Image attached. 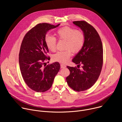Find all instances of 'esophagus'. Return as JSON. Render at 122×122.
<instances>
[{"mask_svg":"<svg viewBox=\"0 0 122 122\" xmlns=\"http://www.w3.org/2000/svg\"><path fill=\"white\" fill-rule=\"evenodd\" d=\"M60 66H61V68H65L66 67V66L64 64H60Z\"/></svg>","mask_w":122,"mask_h":122,"instance_id":"1","label":"esophagus"}]
</instances>
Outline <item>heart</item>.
I'll list each match as a JSON object with an SVG mask.
<instances>
[{
    "label": "heart",
    "mask_w": 122,
    "mask_h": 122,
    "mask_svg": "<svg viewBox=\"0 0 122 122\" xmlns=\"http://www.w3.org/2000/svg\"><path fill=\"white\" fill-rule=\"evenodd\" d=\"M56 35L59 39L66 41V49H68L65 51H58L53 55V60L61 63H66L71 56V50L73 53H76L81 49L84 43V35L82 32L69 26H64L59 28L56 32ZM45 42L50 51H55L56 50V38L47 35L45 37Z\"/></svg>",
    "instance_id": "1"
}]
</instances>
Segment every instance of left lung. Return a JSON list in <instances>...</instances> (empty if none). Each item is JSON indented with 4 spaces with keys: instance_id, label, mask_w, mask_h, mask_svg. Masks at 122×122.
Listing matches in <instances>:
<instances>
[{
    "instance_id": "8db88e82",
    "label": "left lung",
    "mask_w": 122,
    "mask_h": 122,
    "mask_svg": "<svg viewBox=\"0 0 122 122\" xmlns=\"http://www.w3.org/2000/svg\"><path fill=\"white\" fill-rule=\"evenodd\" d=\"M73 23L80 28L84 35L83 46L72 60L78 66L81 64L82 69L67 66L70 74L66 80L71 88L80 92L91 87L100 75L103 64V46L98 33L91 25L82 21Z\"/></svg>"
}]
</instances>
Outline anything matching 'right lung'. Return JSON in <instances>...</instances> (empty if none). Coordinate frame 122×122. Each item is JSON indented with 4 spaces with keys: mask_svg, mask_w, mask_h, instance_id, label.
Listing matches in <instances>:
<instances>
[{
    "mask_svg": "<svg viewBox=\"0 0 122 122\" xmlns=\"http://www.w3.org/2000/svg\"><path fill=\"white\" fill-rule=\"evenodd\" d=\"M60 25L39 24L26 34L22 42L19 55L21 72L27 85L37 92H44L51 87L60 68L58 62L47 66L44 62L50 59L46 56L49 52L45 42L46 33Z\"/></svg>",
    "mask_w": 122,
    "mask_h": 122,
    "instance_id": "add662e5",
    "label": "right lung"
}]
</instances>
